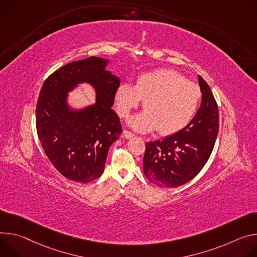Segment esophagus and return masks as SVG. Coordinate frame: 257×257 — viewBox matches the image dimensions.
<instances>
[{"mask_svg":"<svg viewBox=\"0 0 257 257\" xmlns=\"http://www.w3.org/2000/svg\"><path fill=\"white\" fill-rule=\"evenodd\" d=\"M123 137L126 138V139H132L134 137V134H132L128 131H123Z\"/></svg>","mask_w":257,"mask_h":257,"instance_id":"34e87169","label":"esophagus"}]
</instances>
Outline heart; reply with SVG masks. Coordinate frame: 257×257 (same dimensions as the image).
I'll return each instance as SVG.
<instances>
[{"instance_id": "heart-1", "label": "heart", "mask_w": 257, "mask_h": 257, "mask_svg": "<svg viewBox=\"0 0 257 257\" xmlns=\"http://www.w3.org/2000/svg\"><path fill=\"white\" fill-rule=\"evenodd\" d=\"M201 98L198 85L173 69H157L138 76L135 87L121 83L115 105L121 117L127 116L144 100V111L128 119L139 133L155 130L168 136L185 128L192 120Z\"/></svg>"}]
</instances>
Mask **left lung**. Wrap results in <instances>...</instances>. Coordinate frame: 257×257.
I'll return each mask as SVG.
<instances>
[{"label": "left lung", "mask_w": 257, "mask_h": 257, "mask_svg": "<svg viewBox=\"0 0 257 257\" xmlns=\"http://www.w3.org/2000/svg\"><path fill=\"white\" fill-rule=\"evenodd\" d=\"M200 108L189 124L161 141L146 143L143 168L156 186L175 188L194 179L206 164L218 134V109L207 82L198 75Z\"/></svg>", "instance_id": "8db88e82"}]
</instances>
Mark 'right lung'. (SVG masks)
<instances>
[{
  "label": "right lung",
  "instance_id": "add662e5",
  "mask_svg": "<svg viewBox=\"0 0 257 257\" xmlns=\"http://www.w3.org/2000/svg\"><path fill=\"white\" fill-rule=\"evenodd\" d=\"M109 59L90 57L68 63L44 82L37 103V132L55 168L66 179L90 183L104 172L108 151L119 139V117L111 107L120 78L106 69ZM81 83L94 89L96 102L75 108L69 93Z\"/></svg>",
  "mask_w": 257,
  "mask_h": 257
}]
</instances>
